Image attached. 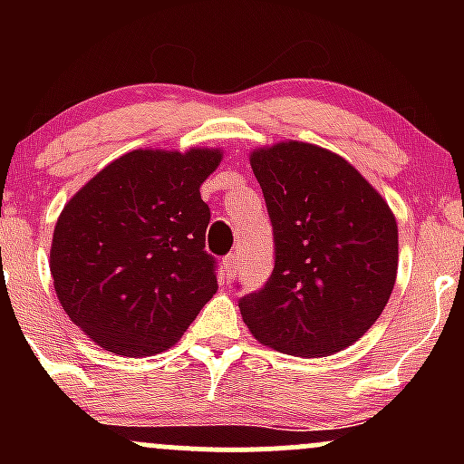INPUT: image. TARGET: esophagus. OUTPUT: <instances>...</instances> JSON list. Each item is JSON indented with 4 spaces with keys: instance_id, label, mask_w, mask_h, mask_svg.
Masks as SVG:
<instances>
[{
    "instance_id": "34e87169",
    "label": "esophagus",
    "mask_w": 464,
    "mask_h": 464,
    "mask_svg": "<svg viewBox=\"0 0 464 464\" xmlns=\"http://www.w3.org/2000/svg\"><path fill=\"white\" fill-rule=\"evenodd\" d=\"M225 275H227V281H233L236 279V270H237V253H231L225 257Z\"/></svg>"
}]
</instances>
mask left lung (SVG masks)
I'll use <instances>...</instances> for the list:
<instances>
[{
	"label": "left lung",
	"mask_w": 464,
	"mask_h": 464,
	"mask_svg": "<svg viewBox=\"0 0 464 464\" xmlns=\"http://www.w3.org/2000/svg\"><path fill=\"white\" fill-rule=\"evenodd\" d=\"M275 233V268L239 299L250 334L299 358L343 351L384 312L397 279V220L340 154L303 141L250 152Z\"/></svg>",
	"instance_id": "8db88e82"
}]
</instances>
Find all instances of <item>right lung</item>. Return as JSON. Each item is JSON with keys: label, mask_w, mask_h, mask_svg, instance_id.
I'll return each instance as SVG.
<instances>
[{"label": "right lung", "mask_w": 464, "mask_h": 464, "mask_svg": "<svg viewBox=\"0 0 464 464\" xmlns=\"http://www.w3.org/2000/svg\"><path fill=\"white\" fill-rule=\"evenodd\" d=\"M218 148L132 150L100 169L58 216L56 296L95 344L126 358L161 353L216 295L200 185Z\"/></svg>", "instance_id": "add662e5"}]
</instances>
